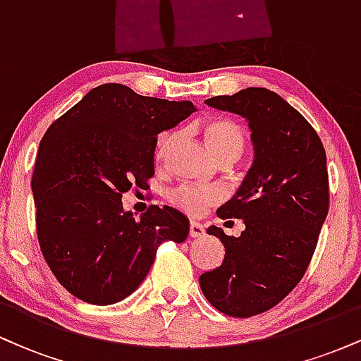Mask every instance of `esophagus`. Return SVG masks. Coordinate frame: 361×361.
<instances>
[{
    "label": "esophagus",
    "mask_w": 361,
    "mask_h": 361,
    "mask_svg": "<svg viewBox=\"0 0 361 361\" xmlns=\"http://www.w3.org/2000/svg\"><path fill=\"white\" fill-rule=\"evenodd\" d=\"M204 234H205V229L200 222H195V221L190 222V235H192V238H202Z\"/></svg>",
    "instance_id": "esophagus-1"
}]
</instances>
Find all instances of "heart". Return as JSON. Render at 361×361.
<instances>
[{
  "label": "heart",
  "instance_id": "b5f03b06",
  "mask_svg": "<svg viewBox=\"0 0 361 361\" xmlns=\"http://www.w3.org/2000/svg\"><path fill=\"white\" fill-rule=\"evenodd\" d=\"M202 134H204L207 146L215 156V159L224 156L239 157L244 149V142H246V134H244L243 128L229 118L207 120L202 126ZM173 142H175V134H171V132H164L159 135L156 144L157 161H163L166 157ZM214 200V193L188 185L180 186L171 193L173 205H176L178 209L190 215H202Z\"/></svg>",
  "mask_w": 361,
  "mask_h": 361
}]
</instances>
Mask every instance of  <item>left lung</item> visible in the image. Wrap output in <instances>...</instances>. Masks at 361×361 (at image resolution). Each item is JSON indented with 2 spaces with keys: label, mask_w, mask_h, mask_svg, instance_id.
<instances>
[{
  "label": "left lung",
  "mask_w": 361,
  "mask_h": 361,
  "mask_svg": "<svg viewBox=\"0 0 361 361\" xmlns=\"http://www.w3.org/2000/svg\"><path fill=\"white\" fill-rule=\"evenodd\" d=\"M246 118L255 159L221 219H241V235L210 226L226 247L221 267L200 275L215 309L251 317L275 307L307 270L329 205L326 151L312 126L275 91L246 88L205 100Z\"/></svg>",
  "instance_id": "8db88e82"
}]
</instances>
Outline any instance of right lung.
Segmentation results:
<instances>
[{
  "instance_id": "add662e5",
  "label": "right lung",
  "mask_w": 361,
  "mask_h": 361,
  "mask_svg": "<svg viewBox=\"0 0 361 361\" xmlns=\"http://www.w3.org/2000/svg\"><path fill=\"white\" fill-rule=\"evenodd\" d=\"M197 110L106 82L82 97L40 140L32 193L37 238L54 276L78 299L123 300L142 283L163 241L183 243L190 222L173 207L139 219L122 195L146 190L154 175L157 134Z\"/></svg>"
}]
</instances>
